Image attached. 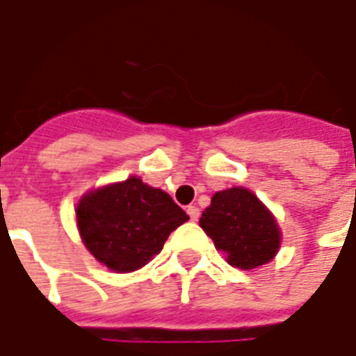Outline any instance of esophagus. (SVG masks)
I'll list each match as a JSON object with an SVG mask.
<instances>
[{"mask_svg": "<svg viewBox=\"0 0 356 356\" xmlns=\"http://www.w3.org/2000/svg\"><path fill=\"white\" fill-rule=\"evenodd\" d=\"M186 213L191 217V221H198V217H200V209L196 208V206H188L186 208Z\"/></svg>", "mask_w": 356, "mask_h": 356, "instance_id": "esophagus-1", "label": "esophagus"}]
</instances>
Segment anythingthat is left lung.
Here are the masks:
<instances>
[{"mask_svg": "<svg viewBox=\"0 0 356 356\" xmlns=\"http://www.w3.org/2000/svg\"><path fill=\"white\" fill-rule=\"evenodd\" d=\"M200 227L232 267L255 268L268 263L280 248V231L273 213L254 193L232 186L213 194Z\"/></svg>", "mask_w": 356, "mask_h": 356, "instance_id": "left-lung-1", "label": "left lung"}]
</instances>
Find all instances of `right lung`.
<instances>
[{
    "label": "right lung",
    "mask_w": 356,
    "mask_h": 356,
    "mask_svg": "<svg viewBox=\"0 0 356 356\" xmlns=\"http://www.w3.org/2000/svg\"><path fill=\"white\" fill-rule=\"evenodd\" d=\"M76 219L97 261L116 273H131L160 254L163 242L188 216L168 193L129 177L86 194Z\"/></svg>",
    "instance_id": "obj_1"
}]
</instances>
